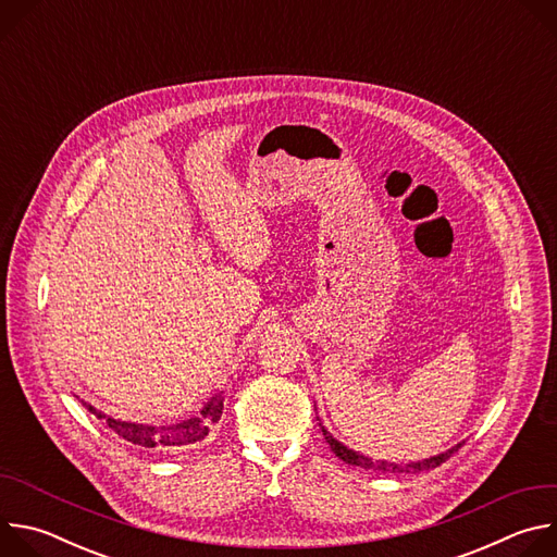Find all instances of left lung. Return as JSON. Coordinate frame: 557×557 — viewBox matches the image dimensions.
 <instances>
[{"label": "left lung", "instance_id": "left-lung-1", "mask_svg": "<svg viewBox=\"0 0 557 557\" xmlns=\"http://www.w3.org/2000/svg\"><path fill=\"white\" fill-rule=\"evenodd\" d=\"M322 432H324L326 443L331 445V449H333L344 462L357 465V467H363V469H381V471H385V473H421V471H430V469L443 465V462H445L451 454H456L458 447H460V445H456V447H451V449L445 451V454H438V456L428 458V460H421V462H410V465H394V462H379V460L372 462V458H366V456H361V454H357V451L344 447V445H342L339 441H335L324 428H322Z\"/></svg>", "mask_w": 557, "mask_h": 557}]
</instances>
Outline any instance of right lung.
Here are the masks:
<instances>
[{
  "label": "right lung",
  "mask_w": 557,
  "mask_h": 557,
  "mask_svg": "<svg viewBox=\"0 0 557 557\" xmlns=\"http://www.w3.org/2000/svg\"><path fill=\"white\" fill-rule=\"evenodd\" d=\"M222 404H224V396L215 394L213 399L205 406L202 414L170 428H149V425H136V423H125V421H114L108 419L106 414L97 412L95 408L88 406V410L92 414H97L101 421H106V425L110 430H114L121 438L140 445V447H156V445H163V447H183V445H191L198 441H205V436L209 434V428L220 419L222 414Z\"/></svg>",
  "instance_id": "1"
}]
</instances>
